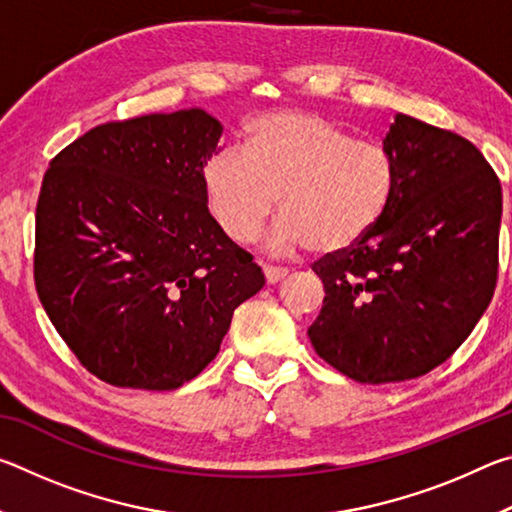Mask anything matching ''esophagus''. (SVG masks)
I'll list each match as a JSON object with an SVG mask.
<instances>
[{
    "label": "esophagus",
    "mask_w": 512,
    "mask_h": 512,
    "mask_svg": "<svg viewBox=\"0 0 512 512\" xmlns=\"http://www.w3.org/2000/svg\"><path fill=\"white\" fill-rule=\"evenodd\" d=\"M289 273L284 271V268H277V266H264V277H266V282L268 284H277V282H282L284 277H287Z\"/></svg>",
    "instance_id": "34e87169"
}]
</instances>
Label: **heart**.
I'll list each match as a JSON object with an SVG mask.
<instances>
[{
	"label": "heart",
	"mask_w": 512,
	"mask_h": 512,
	"mask_svg": "<svg viewBox=\"0 0 512 512\" xmlns=\"http://www.w3.org/2000/svg\"><path fill=\"white\" fill-rule=\"evenodd\" d=\"M201 178L207 212L237 244L259 237L277 198L273 250L339 255L386 214L397 167L384 146L318 112L277 110L250 124L244 151L214 153Z\"/></svg>",
	"instance_id": "1"
}]
</instances>
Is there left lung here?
I'll return each instance as SVG.
<instances>
[{"mask_svg":"<svg viewBox=\"0 0 512 512\" xmlns=\"http://www.w3.org/2000/svg\"><path fill=\"white\" fill-rule=\"evenodd\" d=\"M397 167L381 221L357 246L314 262L325 298L307 329L320 359L359 384L427 375L461 348L499 273L501 183L454 131L395 115Z\"/></svg>","mask_w":512,"mask_h":512,"instance_id":"1","label":"left lung"}]
</instances>
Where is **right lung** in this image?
Masks as SVG:
<instances>
[{
    "mask_svg": "<svg viewBox=\"0 0 512 512\" xmlns=\"http://www.w3.org/2000/svg\"><path fill=\"white\" fill-rule=\"evenodd\" d=\"M223 126L201 108L94 126L42 178L33 277L56 332L106 384L176 391L264 287L214 223L203 167Z\"/></svg>",
    "mask_w": 512,
    "mask_h": 512,
    "instance_id": "obj_1",
    "label": "right lung"
}]
</instances>
